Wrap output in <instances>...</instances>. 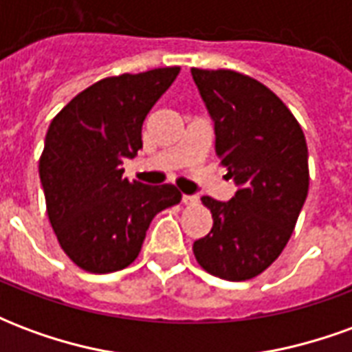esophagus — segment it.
<instances>
[{
    "instance_id": "34e87169",
    "label": "esophagus",
    "mask_w": 352,
    "mask_h": 352,
    "mask_svg": "<svg viewBox=\"0 0 352 352\" xmlns=\"http://www.w3.org/2000/svg\"><path fill=\"white\" fill-rule=\"evenodd\" d=\"M183 204L184 206H194V204H198V196H192V194H183Z\"/></svg>"
}]
</instances>
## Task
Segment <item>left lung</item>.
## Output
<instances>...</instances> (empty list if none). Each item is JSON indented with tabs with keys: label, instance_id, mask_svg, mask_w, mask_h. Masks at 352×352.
<instances>
[{
	"label": "left lung",
	"instance_id": "obj_1",
	"mask_svg": "<svg viewBox=\"0 0 352 352\" xmlns=\"http://www.w3.org/2000/svg\"><path fill=\"white\" fill-rule=\"evenodd\" d=\"M192 79L214 124V153L237 186L228 201L201 198L213 228L194 241V256L214 277L252 279L283 252L305 204L307 143L294 115L258 80L196 67Z\"/></svg>",
	"mask_w": 352,
	"mask_h": 352
}]
</instances>
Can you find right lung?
Wrapping results in <instances>:
<instances>
[{"label":"right lung","mask_w":352,"mask_h":352,"mask_svg":"<svg viewBox=\"0 0 352 352\" xmlns=\"http://www.w3.org/2000/svg\"><path fill=\"white\" fill-rule=\"evenodd\" d=\"M179 67L107 77L75 96L50 122L39 160L47 213L64 252L90 273L138 258L154 214L181 201L173 184L124 179L143 148L141 128Z\"/></svg>","instance_id":"right-lung-1"}]
</instances>
